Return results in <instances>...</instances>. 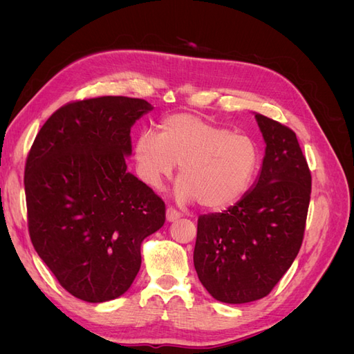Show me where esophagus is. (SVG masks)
I'll list each match as a JSON object with an SVG mask.
<instances>
[{"label":"esophagus","instance_id":"34e87169","mask_svg":"<svg viewBox=\"0 0 354 354\" xmlns=\"http://www.w3.org/2000/svg\"><path fill=\"white\" fill-rule=\"evenodd\" d=\"M181 217V214L177 211V209H174V208H167V221H169V223H173V221H176V220H178Z\"/></svg>","mask_w":354,"mask_h":354}]
</instances>
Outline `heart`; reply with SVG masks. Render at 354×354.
<instances>
[{
  "instance_id": "1",
  "label": "heart",
  "mask_w": 354,
  "mask_h": 354,
  "mask_svg": "<svg viewBox=\"0 0 354 354\" xmlns=\"http://www.w3.org/2000/svg\"><path fill=\"white\" fill-rule=\"evenodd\" d=\"M134 159L142 180L152 189L180 167L176 198L198 201L221 211L241 201L252 185L260 151L252 137L192 113H174L158 125V136L145 131L136 138Z\"/></svg>"
}]
</instances>
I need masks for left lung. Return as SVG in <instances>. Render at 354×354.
<instances>
[{"mask_svg":"<svg viewBox=\"0 0 354 354\" xmlns=\"http://www.w3.org/2000/svg\"><path fill=\"white\" fill-rule=\"evenodd\" d=\"M266 155L252 190L223 212L198 218L194 264L201 283L221 303L269 295L301 248L312 174L295 133L255 113Z\"/></svg>","mask_w":354,"mask_h":354,"instance_id":"obj_1","label":"left lung"}]
</instances>
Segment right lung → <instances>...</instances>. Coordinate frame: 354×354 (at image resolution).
Masks as SVG:
<instances>
[{"label": "right lung", "instance_id": "right-lung-1", "mask_svg": "<svg viewBox=\"0 0 354 354\" xmlns=\"http://www.w3.org/2000/svg\"><path fill=\"white\" fill-rule=\"evenodd\" d=\"M152 104L124 95L71 102L41 127L25 167L29 236L69 294L104 303L128 291L165 203L127 171L131 127Z\"/></svg>", "mask_w": 354, "mask_h": 354}]
</instances>
